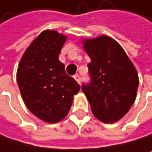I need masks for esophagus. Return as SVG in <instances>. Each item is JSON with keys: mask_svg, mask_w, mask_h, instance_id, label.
I'll list each match as a JSON object with an SVG mask.
<instances>
[{"mask_svg": "<svg viewBox=\"0 0 152 152\" xmlns=\"http://www.w3.org/2000/svg\"><path fill=\"white\" fill-rule=\"evenodd\" d=\"M74 78L75 79V81H77V83H80V81H81V77H80L79 75H75Z\"/></svg>", "mask_w": 152, "mask_h": 152, "instance_id": "1", "label": "esophagus"}]
</instances>
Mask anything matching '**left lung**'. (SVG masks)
I'll use <instances>...</instances> for the list:
<instances>
[{"label":"left lung","instance_id":"8db88e82","mask_svg":"<svg viewBox=\"0 0 152 152\" xmlns=\"http://www.w3.org/2000/svg\"><path fill=\"white\" fill-rule=\"evenodd\" d=\"M91 58L90 81L82 84L94 115L104 123L118 121L131 109L136 97L138 75L123 48L103 36L84 41Z\"/></svg>","mask_w":152,"mask_h":152}]
</instances>
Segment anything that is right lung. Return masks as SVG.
<instances>
[{
	"instance_id": "1",
	"label": "right lung",
	"mask_w": 152,
	"mask_h": 152,
	"mask_svg": "<svg viewBox=\"0 0 152 152\" xmlns=\"http://www.w3.org/2000/svg\"><path fill=\"white\" fill-rule=\"evenodd\" d=\"M66 37L46 30L26 49L17 72V81L29 111L41 120L57 123L67 115L79 84L58 60Z\"/></svg>"
}]
</instances>
